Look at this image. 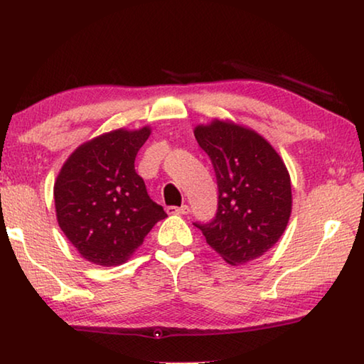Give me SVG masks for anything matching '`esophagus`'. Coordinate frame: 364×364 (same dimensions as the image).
Wrapping results in <instances>:
<instances>
[{"mask_svg": "<svg viewBox=\"0 0 364 364\" xmlns=\"http://www.w3.org/2000/svg\"><path fill=\"white\" fill-rule=\"evenodd\" d=\"M168 215H186L189 212L188 205H181V207H168L167 208Z\"/></svg>", "mask_w": 364, "mask_h": 364, "instance_id": "1", "label": "esophagus"}]
</instances>
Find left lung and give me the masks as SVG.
<instances>
[{
  "label": "left lung",
  "instance_id": "1",
  "mask_svg": "<svg viewBox=\"0 0 364 364\" xmlns=\"http://www.w3.org/2000/svg\"><path fill=\"white\" fill-rule=\"evenodd\" d=\"M210 157L218 184V210L207 225L194 223L207 244L230 264L262 257L279 241L292 212L286 164L262 134L215 119L194 128Z\"/></svg>",
  "mask_w": 364,
  "mask_h": 364
}]
</instances>
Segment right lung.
Listing matches in <instances>:
<instances>
[{
  "label": "right lung",
  "mask_w": 364,
  "mask_h": 364,
  "mask_svg": "<svg viewBox=\"0 0 364 364\" xmlns=\"http://www.w3.org/2000/svg\"><path fill=\"white\" fill-rule=\"evenodd\" d=\"M149 134V127L104 133L78 146L60 168L54 183L58 223L85 260L125 263L167 217L134 170Z\"/></svg>",
  "instance_id": "right-lung-1"
}]
</instances>
